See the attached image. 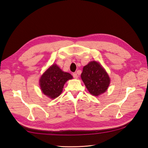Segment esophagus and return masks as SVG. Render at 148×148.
<instances>
[{"label":"esophagus","mask_w":148,"mask_h":148,"mask_svg":"<svg viewBox=\"0 0 148 148\" xmlns=\"http://www.w3.org/2000/svg\"><path fill=\"white\" fill-rule=\"evenodd\" d=\"M72 76H73L74 78H75V79H77V77H78V76H77V74L76 72H74V73L72 74Z\"/></svg>","instance_id":"obj_1"}]
</instances>
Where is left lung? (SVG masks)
I'll return each instance as SVG.
<instances>
[{"label": "left lung", "instance_id": "obj_1", "mask_svg": "<svg viewBox=\"0 0 148 148\" xmlns=\"http://www.w3.org/2000/svg\"><path fill=\"white\" fill-rule=\"evenodd\" d=\"M81 77L88 90L94 96L104 93L110 83L108 73L95 61L90 62L84 66Z\"/></svg>", "mask_w": 148, "mask_h": 148}]
</instances>
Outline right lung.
Instances as JSON below:
<instances>
[{
    "instance_id": "right-lung-1",
    "label": "right lung",
    "mask_w": 148,
    "mask_h": 148,
    "mask_svg": "<svg viewBox=\"0 0 148 148\" xmlns=\"http://www.w3.org/2000/svg\"><path fill=\"white\" fill-rule=\"evenodd\" d=\"M71 79H72L71 74L63 72L56 64H53L42 75L40 86L45 95L50 99H55L62 93L66 81Z\"/></svg>"
}]
</instances>
